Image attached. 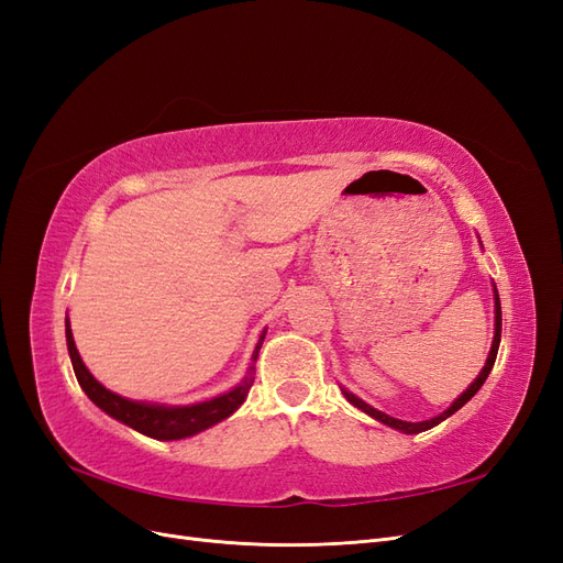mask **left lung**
<instances>
[{
    "instance_id": "8db88e82",
    "label": "left lung",
    "mask_w": 563,
    "mask_h": 563,
    "mask_svg": "<svg viewBox=\"0 0 563 563\" xmlns=\"http://www.w3.org/2000/svg\"><path fill=\"white\" fill-rule=\"evenodd\" d=\"M496 286V284H493ZM500 331H503V312H500V298H498V291H496V335H493V345H490V352H488V360H486V366L482 368V373L479 376H476V380L463 391V395H460L444 413H439L437 418H430V420H422V422H406V420H397V418H391V416H387V413H383V411H376V408L373 406H368L366 401H362L360 397H354L352 391H347V389H343V395L347 397V401L350 404H354L356 408H362L364 413H368L371 418H376V420H380V422H385V424H389V428H395V430H399V432H406V434H418V432H424V430H430V428H434V424H439L441 420H446L449 416H453L457 408H463L476 391L482 389V385L486 383V378H488V373H490V368H493V364H496V356H498V347H500Z\"/></svg>"
}]
</instances>
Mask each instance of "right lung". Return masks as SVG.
<instances>
[{
    "instance_id": "add662e5",
    "label": "right lung",
    "mask_w": 563,
    "mask_h": 563,
    "mask_svg": "<svg viewBox=\"0 0 563 563\" xmlns=\"http://www.w3.org/2000/svg\"><path fill=\"white\" fill-rule=\"evenodd\" d=\"M65 338H67V352H70L75 376H77L81 389L87 391V397L98 408H103V411L108 416H112L114 420L129 424V428H133L135 432H141L145 437L162 439V441L192 437L201 430L211 428V424L225 420L228 416H232L236 408L244 404L249 389L253 385V376H255V366H251L249 376L234 389L225 391V395H220L216 399L192 404V406H159V404L131 401V399H124V397L114 395V391L106 389L91 376L89 368L84 366L81 356L75 347L70 321L67 319H65ZM263 338H265V333L261 335L258 345H255V350H253V362L258 360V350L263 345Z\"/></svg>"
}]
</instances>
